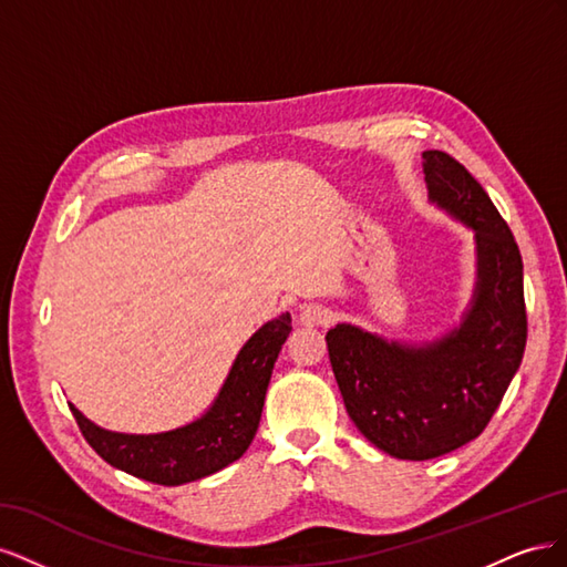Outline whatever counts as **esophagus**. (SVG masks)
Instances as JSON below:
<instances>
[{"mask_svg": "<svg viewBox=\"0 0 567 567\" xmlns=\"http://www.w3.org/2000/svg\"><path fill=\"white\" fill-rule=\"evenodd\" d=\"M333 317L336 315L323 305H305L300 310V323L305 326H329Z\"/></svg>", "mask_w": 567, "mask_h": 567, "instance_id": "obj_1", "label": "esophagus"}]
</instances>
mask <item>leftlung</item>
Returning <instances> with one entry per match:
<instances>
[{
	"label": "left lung",
	"mask_w": 567,
	"mask_h": 567,
	"mask_svg": "<svg viewBox=\"0 0 567 567\" xmlns=\"http://www.w3.org/2000/svg\"><path fill=\"white\" fill-rule=\"evenodd\" d=\"M427 194L477 234V290L461 329L433 346L402 348L338 323L326 333L352 423L394 458L425 461L475 440L516 375L527 312L523 257L477 179L444 151L423 153Z\"/></svg>",
	"instance_id": "8db88e82"
}]
</instances>
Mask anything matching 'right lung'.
Here are the masks:
<instances>
[{
  "instance_id": "add662e5",
  "label": "right lung",
  "mask_w": 567,
  "mask_h": 567,
  "mask_svg": "<svg viewBox=\"0 0 567 567\" xmlns=\"http://www.w3.org/2000/svg\"><path fill=\"white\" fill-rule=\"evenodd\" d=\"M290 329V315L265 323L238 352L213 409L192 425L161 435L109 433L71 404L80 433L111 466L148 483L175 487L213 475L241 458L252 442L271 369Z\"/></svg>"
}]
</instances>
